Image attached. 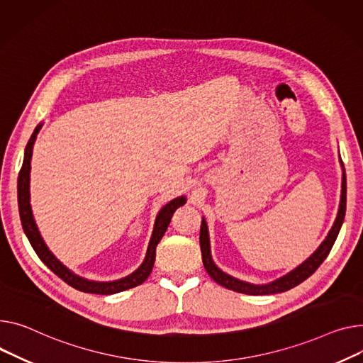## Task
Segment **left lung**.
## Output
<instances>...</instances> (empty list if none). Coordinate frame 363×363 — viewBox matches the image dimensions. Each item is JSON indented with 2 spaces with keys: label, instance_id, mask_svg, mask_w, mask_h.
Segmentation results:
<instances>
[{
  "label": "left lung",
  "instance_id": "left-lung-1",
  "mask_svg": "<svg viewBox=\"0 0 363 363\" xmlns=\"http://www.w3.org/2000/svg\"><path fill=\"white\" fill-rule=\"evenodd\" d=\"M343 166V182H342V200H340V208H339V214H337V219L331 228V230L328 232L327 238L324 242L320 245V248L313 252L303 264H301L298 269H295L294 272H291L289 274L269 283V284H250L245 281H240L226 273H223L220 269L216 267V264L211 259L210 255V242H208V232H207V223L203 219L201 222V229H200V247H201V257H203V264L204 269L208 273V276L217 283L220 284L229 291L233 292H239V294H245V295H273V294H281L289 291L295 286H298L299 283H302L303 280H306L309 276H312L315 273V270L323 264V261L327 258V255L330 254L337 235L340 232V228L343 225L345 220V214H346V174H345V164L342 162Z\"/></svg>",
  "mask_w": 363,
  "mask_h": 363
}]
</instances>
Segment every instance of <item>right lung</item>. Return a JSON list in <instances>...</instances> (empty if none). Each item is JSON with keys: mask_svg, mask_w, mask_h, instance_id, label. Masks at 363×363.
Instances as JSON below:
<instances>
[{"mask_svg": "<svg viewBox=\"0 0 363 363\" xmlns=\"http://www.w3.org/2000/svg\"><path fill=\"white\" fill-rule=\"evenodd\" d=\"M39 130H40V125L36 127L35 133L32 134V137L28 143L26 150H24V159H23V164H21V169L18 172V179H17V200H18L20 220H21L23 230H24V233H26L32 248L35 250V252L38 254V257L42 259V262L46 265L48 269L54 272L67 284L77 289V291H80V292L96 294V295H112V294L123 292V291H127V289L141 284L150 276L153 264H155V258H156V247L160 242V239L163 238L175 210L185 204V197H178V199L172 200L171 203H167L159 211L156 223H155V230H153L150 244L147 248L146 258H144L138 270H135L133 274H130L124 279L115 280V281H91V280L79 277L72 272H69L65 265H62L54 257V254L48 250V247L45 245L43 239L36 228V223L33 220V214H32V208H30V203H29V174H30V159H32L33 144H35Z\"/></svg>", "mask_w": 363, "mask_h": 363, "instance_id": "add662e5", "label": "right lung"}]
</instances>
